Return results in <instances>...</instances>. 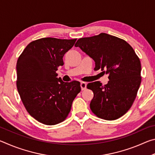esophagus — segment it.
<instances>
[{
    "label": "esophagus",
    "instance_id": "obj_1",
    "mask_svg": "<svg viewBox=\"0 0 155 155\" xmlns=\"http://www.w3.org/2000/svg\"><path fill=\"white\" fill-rule=\"evenodd\" d=\"M86 87H87V83L85 82H81V87L82 90H85L86 89Z\"/></svg>",
    "mask_w": 155,
    "mask_h": 155
}]
</instances>
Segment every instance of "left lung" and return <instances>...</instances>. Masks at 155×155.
Returning a JSON list of instances; mask_svg holds the SVG:
<instances>
[{
  "instance_id": "8db88e82",
  "label": "left lung",
  "mask_w": 155,
  "mask_h": 155,
  "mask_svg": "<svg viewBox=\"0 0 155 155\" xmlns=\"http://www.w3.org/2000/svg\"><path fill=\"white\" fill-rule=\"evenodd\" d=\"M74 46L95 61L94 70L108 74L106 85L100 81L87 85L94 92L91 111L107 120L122 116L132 106L141 81V63L134 50L124 40L104 33L78 39Z\"/></svg>"
}]
</instances>
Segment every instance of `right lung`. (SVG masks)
<instances>
[{"label":"right lung","instance_id":"obj_1","mask_svg":"<svg viewBox=\"0 0 155 155\" xmlns=\"http://www.w3.org/2000/svg\"><path fill=\"white\" fill-rule=\"evenodd\" d=\"M76 41L39 39L28 44L18 59L16 85L20 98L28 114L44 124L64 121L81 90L80 82L65 83L56 73Z\"/></svg>","mask_w":155,"mask_h":155}]
</instances>
